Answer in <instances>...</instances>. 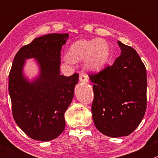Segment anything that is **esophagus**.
<instances>
[{"mask_svg":"<svg viewBox=\"0 0 158 158\" xmlns=\"http://www.w3.org/2000/svg\"><path fill=\"white\" fill-rule=\"evenodd\" d=\"M79 81L81 82H85V83L88 82V77H87V76L85 73H82L79 74Z\"/></svg>","mask_w":158,"mask_h":158,"instance_id":"obj_1","label":"esophagus"}]
</instances>
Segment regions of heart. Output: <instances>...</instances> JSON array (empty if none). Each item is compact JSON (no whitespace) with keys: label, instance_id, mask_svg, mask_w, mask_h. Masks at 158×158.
Listing matches in <instances>:
<instances>
[{"label":"heart","instance_id":"heart-1","mask_svg":"<svg viewBox=\"0 0 158 158\" xmlns=\"http://www.w3.org/2000/svg\"><path fill=\"white\" fill-rule=\"evenodd\" d=\"M110 56L108 43L100 38L79 40L70 46L64 60L68 63L85 59V67L89 71L98 72L104 68Z\"/></svg>","mask_w":158,"mask_h":158}]
</instances>
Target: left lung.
<instances>
[{"mask_svg": "<svg viewBox=\"0 0 158 158\" xmlns=\"http://www.w3.org/2000/svg\"><path fill=\"white\" fill-rule=\"evenodd\" d=\"M121 55L97 74L93 83L92 114L101 133L111 138L128 136L141 123L147 108V73L135 49L120 41Z\"/></svg>", "mask_w": 158, "mask_h": 158, "instance_id": "left-lung-1", "label": "left lung"}]
</instances>
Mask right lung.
<instances>
[{
	"mask_svg": "<svg viewBox=\"0 0 158 158\" xmlns=\"http://www.w3.org/2000/svg\"><path fill=\"white\" fill-rule=\"evenodd\" d=\"M68 33H49L35 38L19 49L9 74L13 117L20 128L37 141H49L65 129L64 114L74 96L79 75H60V52ZM34 58L39 74L30 81L24 76L26 60Z\"/></svg>",
	"mask_w": 158,
	"mask_h": 158,
	"instance_id": "obj_1",
	"label": "right lung"
}]
</instances>
